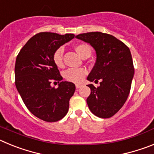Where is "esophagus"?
Wrapping results in <instances>:
<instances>
[{
	"mask_svg": "<svg viewBox=\"0 0 154 154\" xmlns=\"http://www.w3.org/2000/svg\"><path fill=\"white\" fill-rule=\"evenodd\" d=\"M75 87H76V89H79V88H81L82 87V85L81 84H76Z\"/></svg>",
	"mask_w": 154,
	"mask_h": 154,
	"instance_id": "1",
	"label": "esophagus"
}]
</instances>
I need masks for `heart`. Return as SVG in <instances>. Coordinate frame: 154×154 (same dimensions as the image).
<instances>
[{"label": "heart", "instance_id": "obj_1", "mask_svg": "<svg viewBox=\"0 0 154 154\" xmlns=\"http://www.w3.org/2000/svg\"><path fill=\"white\" fill-rule=\"evenodd\" d=\"M74 48L76 52L79 55V56L82 58L89 57L92 52V48L90 45L86 43H78L75 45ZM52 60L57 67H63V48H58L55 50V52L53 53ZM87 74H88V71L84 68L69 69L64 72V77L68 82L79 84L83 81L84 79L86 77Z\"/></svg>", "mask_w": 154, "mask_h": 154}]
</instances>
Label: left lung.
<instances>
[{
    "instance_id": "8db88e82",
    "label": "left lung",
    "mask_w": 154,
    "mask_h": 154,
    "mask_svg": "<svg viewBox=\"0 0 154 154\" xmlns=\"http://www.w3.org/2000/svg\"><path fill=\"white\" fill-rule=\"evenodd\" d=\"M96 50V62L87 79L100 85H88L91 93L86 102L91 112L98 117H112L126 103L134 74L129 48L116 38L99 31L76 35Z\"/></svg>"
}]
</instances>
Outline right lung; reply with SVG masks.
I'll list each match as a JSON object with an SVG mask.
<instances>
[{
	"instance_id": "add662e5",
	"label": "right lung",
	"mask_w": 154,
	"mask_h": 154,
	"mask_svg": "<svg viewBox=\"0 0 154 154\" xmlns=\"http://www.w3.org/2000/svg\"><path fill=\"white\" fill-rule=\"evenodd\" d=\"M74 37L73 34H36L16 58V88L30 112L45 122H57L67 114L69 100L75 90L72 82L62 81L52 60L55 50ZM52 81L60 83L58 88L51 86Z\"/></svg>"
}]
</instances>
